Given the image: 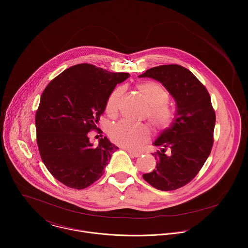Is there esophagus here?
Listing matches in <instances>:
<instances>
[{"mask_svg": "<svg viewBox=\"0 0 248 248\" xmlns=\"http://www.w3.org/2000/svg\"><path fill=\"white\" fill-rule=\"evenodd\" d=\"M127 152L130 154V155H132V156H134V157H139V156H140V153H139V152H135V151H132V150H127Z\"/></svg>", "mask_w": 248, "mask_h": 248, "instance_id": "esophagus-1", "label": "esophagus"}]
</instances>
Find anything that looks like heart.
<instances>
[{
  "label": "heart",
  "instance_id": "obj_1",
  "mask_svg": "<svg viewBox=\"0 0 248 248\" xmlns=\"http://www.w3.org/2000/svg\"><path fill=\"white\" fill-rule=\"evenodd\" d=\"M136 88L149 103L146 115H148L152 124L159 130L168 129L175 119V109L167 103L170 97L168 91L153 81L140 82L136 85ZM124 91V87H116L108 96L106 110L109 115L117 114ZM108 137L117 145L130 150H138L149 140V131L143 126H137L129 121L121 120L109 127Z\"/></svg>",
  "mask_w": 248,
  "mask_h": 248
}]
</instances>
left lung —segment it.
Instances as JSON below:
<instances>
[{"label": "left lung", "instance_id": "1", "mask_svg": "<svg viewBox=\"0 0 248 248\" xmlns=\"http://www.w3.org/2000/svg\"><path fill=\"white\" fill-rule=\"evenodd\" d=\"M140 77L159 81L177 103L173 124L154 143L160 147L153 154L155 169L143 178L158 190H176L198 175L211 153L216 113L210 94L191 71L176 64L149 69Z\"/></svg>", "mask_w": 248, "mask_h": 248}]
</instances>
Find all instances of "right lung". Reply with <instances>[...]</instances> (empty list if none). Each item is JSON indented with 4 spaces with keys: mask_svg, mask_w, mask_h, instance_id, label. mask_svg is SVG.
<instances>
[{
    "mask_svg": "<svg viewBox=\"0 0 248 248\" xmlns=\"http://www.w3.org/2000/svg\"><path fill=\"white\" fill-rule=\"evenodd\" d=\"M129 76L84 63L61 72L44 90L36 110V140L44 164L61 183L80 190L104 174L117 147L106 137L94 147L89 133L98 129L109 93Z\"/></svg>",
    "mask_w": 248,
    "mask_h": 248,
    "instance_id": "obj_1",
    "label": "right lung"
}]
</instances>
